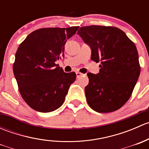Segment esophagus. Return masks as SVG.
Wrapping results in <instances>:
<instances>
[{
  "label": "esophagus",
  "mask_w": 149,
  "mask_h": 149,
  "mask_svg": "<svg viewBox=\"0 0 149 149\" xmlns=\"http://www.w3.org/2000/svg\"><path fill=\"white\" fill-rule=\"evenodd\" d=\"M83 73H80V72H76V77L77 78H79V77H81V76H83Z\"/></svg>",
  "instance_id": "obj_1"
}]
</instances>
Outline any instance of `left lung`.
I'll return each mask as SVG.
<instances>
[{"instance_id": "left-lung-1", "label": "left lung", "mask_w": 149, "mask_h": 149, "mask_svg": "<svg viewBox=\"0 0 149 149\" xmlns=\"http://www.w3.org/2000/svg\"><path fill=\"white\" fill-rule=\"evenodd\" d=\"M77 34L91 47V59L101 63L98 74H87V103L100 113L118 110L131 96L141 72L134 42L115 26H82Z\"/></svg>"}]
</instances>
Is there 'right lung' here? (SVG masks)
I'll list each match as a JSON object with an SVG mask.
<instances>
[{"mask_svg":"<svg viewBox=\"0 0 149 149\" xmlns=\"http://www.w3.org/2000/svg\"><path fill=\"white\" fill-rule=\"evenodd\" d=\"M79 26L42 28L32 31L19 45L13 64L21 96L40 112L58 109L65 101L76 73H65L55 61L64 57L67 40Z\"/></svg>","mask_w":149,"mask_h":149,"instance_id":"right-lung-1","label":"right lung"}]
</instances>
